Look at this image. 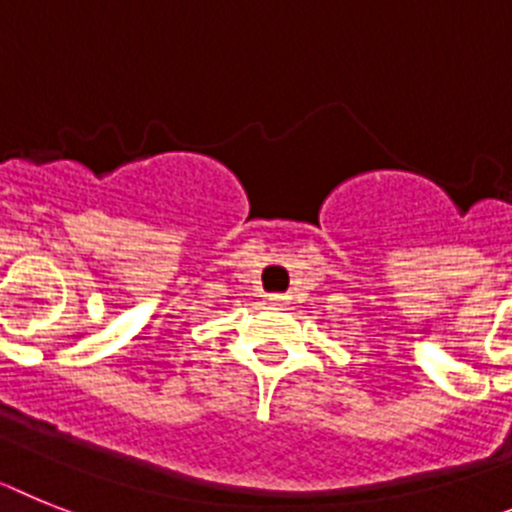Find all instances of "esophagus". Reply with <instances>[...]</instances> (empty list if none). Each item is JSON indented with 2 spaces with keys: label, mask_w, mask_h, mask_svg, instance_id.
I'll return each mask as SVG.
<instances>
[{
  "label": "esophagus",
  "mask_w": 512,
  "mask_h": 512,
  "mask_svg": "<svg viewBox=\"0 0 512 512\" xmlns=\"http://www.w3.org/2000/svg\"><path fill=\"white\" fill-rule=\"evenodd\" d=\"M270 301H275V304H281L283 299H281V296H273V299H270Z\"/></svg>",
  "instance_id": "1"
}]
</instances>
